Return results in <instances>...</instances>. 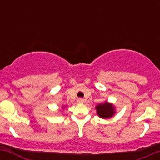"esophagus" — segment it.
<instances>
[{"label":"esophagus","mask_w":160,"mask_h":160,"mask_svg":"<svg viewBox=\"0 0 160 160\" xmlns=\"http://www.w3.org/2000/svg\"><path fill=\"white\" fill-rule=\"evenodd\" d=\"M78 103H80V104H82V103H83V102H84V100H83V99H82V98H78Z\"/></svg>","instance_id":"obj_1"}]
</instances>
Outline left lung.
<instances>
[{"label":"left lung","instance_id":"obj_1","mask_svg":"<svg viewBox=\"0 0 160 160\" xmlns=\"http://www.w3.org/2000/svg\"><path fill=\"white\" fill-rule=\"evenodd\" d=\"M97 113L102 118H109L114 114L113 107L112 104L108 103L107 102L104 104H98L96 107Z\"/></svg>","mask_w":160,"mask_h":160}]
</instances>
